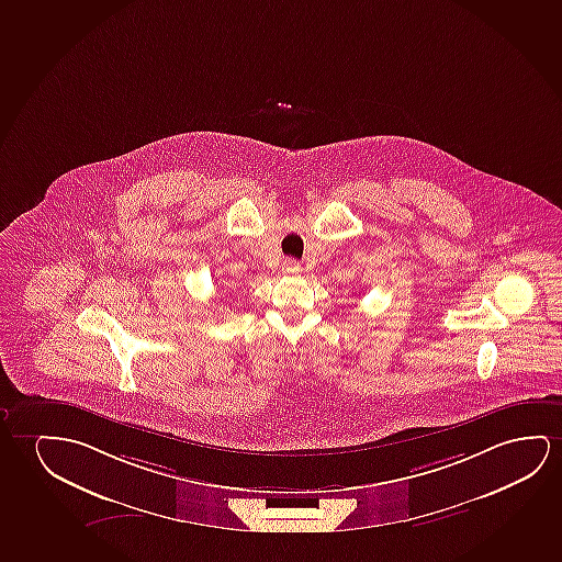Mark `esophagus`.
Listing matches in <instances>:
<instances>
[{"instance_id":"obj_1","label":"esophagus","mask_w":562,"mask_h":562,"mask_svg":"<svg viewBox=\"0 0 562 562\" xmlns=\"http://www.w3.org/2000/svg\"><path fill=\"white\" fill-rule=\"evenodd\" d=\"M282 270H284L285 274H295V272L302 270V267H300V262H295V260H285Z\"/></svg>"}]
</instances>
